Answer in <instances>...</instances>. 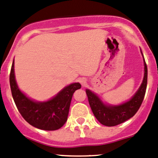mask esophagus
<instances>
[{"instance_id":"obj_1","label":"esophagus","mask_w":158,"mask_h":158,"mask_svg":"<svg viewBox=\"0 0 158 158\" xmlns=\"http://www.w3.org/2000/svg\"><path fill=\"white\" fill-rule=\"evenodd\" d=\"M80 83L82 85H85V84H86V80H85V78H81Z\"/></svg>"}]
</instances>
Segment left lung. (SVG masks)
Masks as SVG:
<instances>
[{
    "label": "left lung",
    "mask_w": 158,
    "mask_h": 158,
    "mask_svg": "<svg viewBox=\"0 0 158 158\" xmlns=\"http://www.w3.org/2000/svg\"><path fill=\"white\" fill-rule=\"evenodd\" d=\"M142 56L143 57V53ZM143 64L144 75L142 83L133 97L126 102L115 106L104 103L95 93L91 90L86 89L88 102L93 114L102 125L106 127L117 126L132 118L136 113L143 102L148 84V67L144 57Z\"/></svg>",
    "instance_id": "8db88e82"
}]
</instances>
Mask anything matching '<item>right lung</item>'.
Here are the masks:
<instances>
[{"label": "right lung", "instance_id": "right-lung-1", "mask_svg": "<svg viewBox=\"0 0 158 158\" xmlns=\"http://www.w3.org/2000/svg\"><path fill=\"white\" fill-rule=\"evenodd\" d=\"M15 59L10 73V86L13 99L25 121L35 128L56 130L65 124L73 94L80 89V83H72L54 97L45 102H37L24 94L17 85L15 75Z\"/></svg>", "mask_w": 158, "mask_h": 158}]
</instances>
